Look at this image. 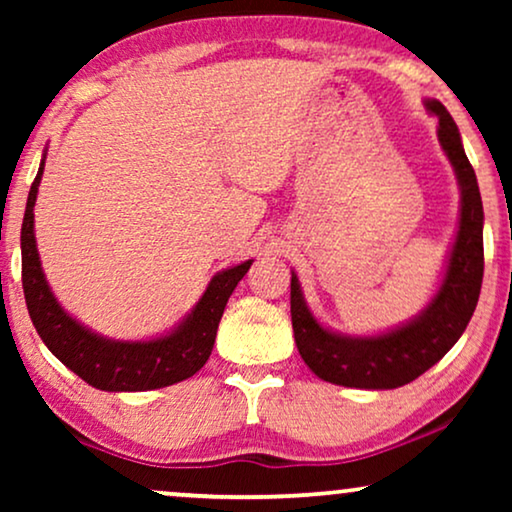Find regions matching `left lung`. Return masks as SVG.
<instances>
[{
	"mask_svg": "<svg viewBox=\"0 0 512 512\" xmlns=\"http://www.w3.org/2000/svg\"><path fill=\"white\" fill-rule=\"evenodd\" d=\"M424 104L429 114L438 118V142L454 167L461 191L457 235L431 303L417 317L387 333H335L314 319L296 272H291V324L298 352L314 375L340 387L396 389L417 380L450 352L478 305L485 270V212L478 179L466 158L457 123L447 109L438 100Z\"/></svg>",
	"mask_w": 512,
	"mask_h": 512,
	"instance_id": "8db88e82",
	"label": "left lung"
}]
</instances>
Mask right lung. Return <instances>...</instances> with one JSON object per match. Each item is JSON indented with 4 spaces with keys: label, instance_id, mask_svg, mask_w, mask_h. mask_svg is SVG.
Returning a JSON list of instances; mask_svg holds the SVG:
<instances>
[{
    "label": "right lung",
    "instance_id": "add662e5",
    "mask_svg": "<svg viewBox=\"0 0 512 512\" xmlns=\"http://www.w3.org/2000/svg\"><path fill=\"white\" fill-rule=\"evenodd\" d=\"M44 165L46 153L27 195L25 219L20 228L25 303L39 338L55 354V359H60L90 387L102 391H149L193 377L212 354L216 328L230 293L254 261L216 272L191 314H186L170 333L151 340L104 338L62 310L41 270L37 240H34V202H37Z\"/></svg>",
    "mask_w": 512,
    "mask_h": 512
}]
</instances>
